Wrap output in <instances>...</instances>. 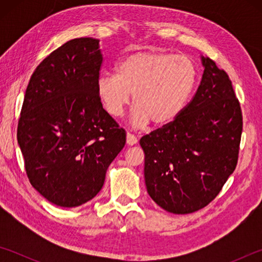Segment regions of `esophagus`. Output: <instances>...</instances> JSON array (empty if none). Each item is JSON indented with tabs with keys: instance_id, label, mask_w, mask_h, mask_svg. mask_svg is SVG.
<instances>
[{
	"instance_id": "esophagus-1",
	"label": "esophagus",
	"mask_w": 262,
	"mask_h": 262,
	"mask_svg": "<svg viewBox=\"0 0 262 262\" xmlns=\"http://www.w3.org/2000/svg\"><path fill=\"white\" fill-rule=\"evenodd\" d=\"M127 144L128 145H134L137 143V137L135 135L130 134V133H127Z\"/></svg>"
}]
</instances>
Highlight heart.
I'll use <instances>...</instances> for the list:
<instances>
[{"instance_id": "1", "label": "heart", "mask_w": 262, "mask_h": 262, "mask_svg": "<svg viewBox=\"0 0 262 262\" xmlns=\"http://www.w3.org/2000/svg\"><path fill=\"white\" fill-rule=\"evenodd\" d=\"M196 77V68L188 57L164 52H135L119 62L115 75H100L97 95L113 118L121 117L133 95L135 126H145L149 121L154 126H165L183 112Z\"/></svg>"}]
</instances>
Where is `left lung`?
Returning <instances> with one entry per match:
<instances>
[{"instance_id":"8db88e82","label":"left lung","mask_w":262,"mask_h":262,"mask_svg":"<svg viewBox=\"0 0 262 262\" xmlns=\"http://www.w3.org/2000/svg\"><path fill=\"white\" fill-rule=\"evenodd\" d=\"M202 79L179 117L144 135V179L150 198L173 214L214 200L237 165L243 117L228 74L201 56Z\"/></svg>"}]
</instances>
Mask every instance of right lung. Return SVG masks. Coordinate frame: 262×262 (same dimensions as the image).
<instances>
[{
    "instance_id": "right-lung-1",
    "label": "right lung",
    "mask_w": 262,
    "mask_h": 262,
    "mask_svg": "<svg viewBox=\"0 0 262 262\" xmlns=\"http://www.w3.org/2000/svg\"><path fill=\"white\" fill-rule=\"evenodd\" d=\"M101 62L98 39H73L41 61L26 88L17 140L31 185L56 206L94 199L125 147V129L97 95Z\"/></svg>"
}]
</instances>
